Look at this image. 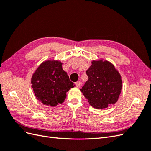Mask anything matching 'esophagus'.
Masks as SVG:
<instances>
[{"mask_svg":"<svg viewBox=\"0 0 151 151\" xmlns=\"http://www.w3.org/2000/svg\"><path fill=\"white\" fill-rule=\"evenodd\" d=\"M76 86H77V88H80L81 86V81H77V82H76Z\"/></svg>","mask_w":151,"mask_h":151,"instance_id":"obj_1","label":"esophagus"}]
</instances>
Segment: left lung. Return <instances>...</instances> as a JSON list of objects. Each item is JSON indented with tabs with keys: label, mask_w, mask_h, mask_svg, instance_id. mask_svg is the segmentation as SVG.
<instances>
[{
	"label": "left lung",
	"mask_w": 151,
	"mask_h": 151,
	"mask_svg": "<svg viewBox=\"0 0 151 151\" xmlns=\"http://www.w3.org/2000/svg\"><path fill=\"white\" fill-rule=\"evenodd\" d=\"M86 74L88 80L81 91L91 106L97 109L106 108L118 101L122 81L112 63L106 60H93Z\"/></svg>",
	"instance_id": "left-lung-1"
}]
</instances>
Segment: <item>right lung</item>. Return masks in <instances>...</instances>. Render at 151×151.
Here are the masks:
<instances>
[{
	"instance_id": "obj_1",
	"label": "right lung",
	"mask_w": 151,
	"mask_h": 151,
	"mask_svg": "<svg viewBox=\"0 0 151 151\" xmlns=\"http://www.w3.org/2000/svg\"><path fill=\"white\" fill-rule=\"evenodd\" d=\"M62 64L59 61H45L32 76L31 86L35 96L44 104L55 106L62 103L67 91L74 88Z\"/></svg>"
}]
</instances>
